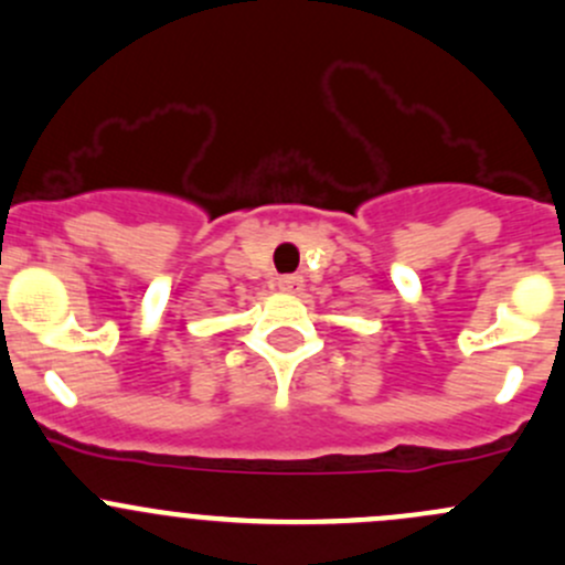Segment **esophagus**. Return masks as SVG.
<instances>
[{
	"label": "esophagus",
	"instance_id": "esophagus-1",
	"mask_svg": "<svg viewBox=\"0 0 565 565\" xmlns=\"http://www.w3.org/2000/svg\"><path fill=\"white\" fill-rule=\"evenodd\" d=\"M277 288L285 290V294H299V290L305 288V277H301V275H282L280 280H277Z\"/></svg>",
	"mask_w": 565,
	"mask_h": 565
}]
</instances>
